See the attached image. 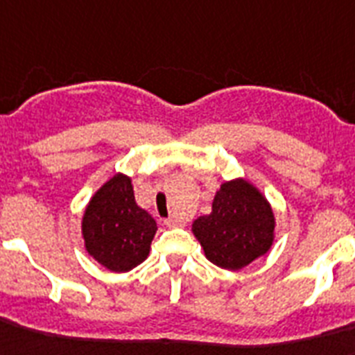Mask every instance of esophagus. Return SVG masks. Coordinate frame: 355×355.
<instances>
[{
	"mask_svg": "<svg viewBox=\"0 0 355 355\" xmlns=\"http://www.w3.org/2000/svg\"><path fill=\"white\" fill-rule=\"evenodd\" d=\"M163 223L166 225V227L168 228H174V227H180V221H178V219H174V218H168V219H165V221H163Z\"/></svg>",
	"mask_w": 355,
	"mask_h": 355,
	"instance_id": "34e87169",
	"label": "esophagus"
}]
</instances>
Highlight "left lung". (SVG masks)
<instances>
[{"label":"left lung","instance_id":"left-lung-1","mask_svg":"<svg viewBox=\"0 0 355 355\" xmlns=\"http://www.w3.org/2000/svg\"><path fill=\"white\" fill-rule=\"evenodd\" d=\"M274 228L270 203L243 178L225 181L214 196L212 212L192 223L207 259L227 270H241L265 256L274 243Z\"/></svg>","mask_w":355,"mask_h":355}]
</instances>
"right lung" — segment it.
<instances>
[{
    "label": "right lung",
    "mask_w": 355,
    "mask_h": 355,
    "mask_svg": "<svg viewBox=\"0 0 355 355\" xmlns=\"http://www.w3.org/2000/svg\"><path fill=\"white\" fill-rule=\"evenodd\" d=\"M157 225L137 207L132 180L112 175L92 196L81 221L85 248L110 272H128L148 257Z\"/></svg>",
    "instance_id": "add662e5"
}]
</instances>
